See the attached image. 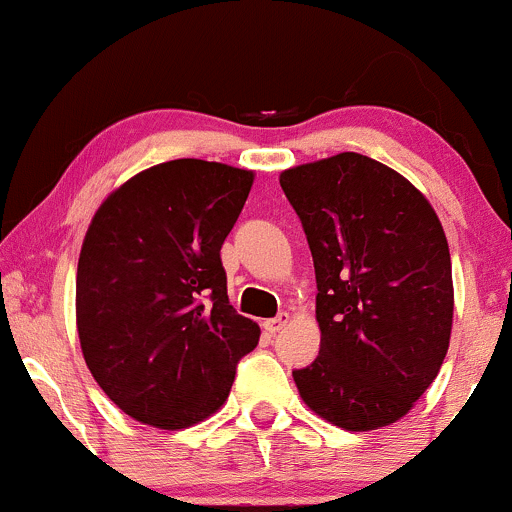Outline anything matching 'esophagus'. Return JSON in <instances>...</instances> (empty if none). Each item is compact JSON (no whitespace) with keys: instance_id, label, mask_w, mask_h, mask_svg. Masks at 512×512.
I'll return each instance as SVG.
<instances>
[{"instance_id":"1","label":"esophagus","mask_w":512,"mask_h":512,"mask_svg":"<svg viewBox=\"0 0 512 512\" xmlns=\"http://www.w3.org/2000/svg\"><path fill=\"white\" fill-rule=\"evenodd\" d=\"M289 320H291V315L289 313H281V315H276V317H272V320H264V332H269V334H276L279 330H284L286 325H289Z\"/></svg>"}]
</instances>
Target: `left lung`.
Wrapping results in <instances>:
<instances>
[{
	"mask_svg": "<svg viewBox=\"0 0 512 512\" xmlns=\"http://www.w3.org/2000/svg\"><path fill=\"white\" fill-rule=\"evenodd\" d=\"M281 190L315 262L320 354L298 395L344 431L395 424L436 380L452 332L450 248L431 202L354 151L293 166Z\"/></svg>",
	"mask_w": 512,
	"mask_h": 512,
	"instance_id": "1",
	"label": "left lung"
}]
</instances>
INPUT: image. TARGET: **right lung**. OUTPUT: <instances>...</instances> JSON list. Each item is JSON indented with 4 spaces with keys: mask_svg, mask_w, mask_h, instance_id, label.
I'll return each mask as SVG.
<instances>
[{
    "mask_svg": "<svg viewBox=\"0 0 512 512\" xmlns=\"http://www.w3.org/2000/svg\"><path fill=\"white\" fill-rule=\"evenodd\" d=\"M255 173L202 158L158 163L93 214L76 267V330L96 383L139 424L209 419L260 325L228 303L221 245Z\"/></svg>",
    "mask_w": 512,
    "mask_h": 512,
    "instance_id": "right-lung-1",
    "label": "right lung"
}]
</instances>
